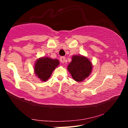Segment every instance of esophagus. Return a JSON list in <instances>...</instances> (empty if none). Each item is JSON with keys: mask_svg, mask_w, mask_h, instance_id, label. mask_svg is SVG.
Segmentation results:
<instances>
[{"mask_svg": "<svg viewBox=\"0 0 128 128\" xmlns=\"http://www.w3.org/2000/svg\"><path fill=\"white\" fill-rule=\"evenodd\" d=\"M60 62H62V63H64L66 61V58L64 56H61V57H60Z\"/></svg>", "mask_w": 128, "mask_h": 128, "instance_id": "1", "label": "esophagus"}]
</instances>
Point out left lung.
Here are the masks:
<instances>
[{
    "mask_svg": "<svg viewBox=\"0 0 128 128\" xmlns=\"http://www.w3.org/2000/svg\"><path fill=\"white\" fill-rule=\"evenodd\" d=\"M92 64L86 56L74 55L68 64L67 69L74 80L82 82L86 78L88 77L92 70Z\"/></svg>",
    "mask_w": 128,
    "mask_h": 128,
    "instance_id": "8db88e82",
    "label": "left lung"
}]
</instances>
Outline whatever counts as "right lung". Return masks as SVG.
Listing matches in <instances>:
<instances>
[{"label":"right lung","instance_id":"obj_1","mask_svg":"<svg viewBox=\"0 0 128 128\" xmlns=\"http://www.w3.org/2000/svg\"><path fill=\"white\" fill-rule=\"evenodd\" d=\"M60 64L59 60L43 57L37 60L35 64V73L42 81H46L56 67Z\"/></svg>","mask_w":128,"mask_h":128}]
</instances>
